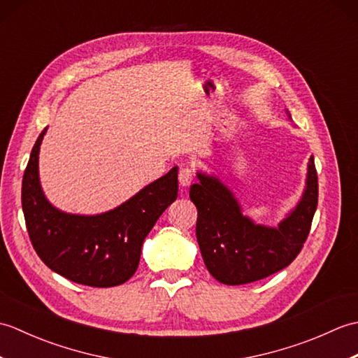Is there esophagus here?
I'll list each match as a JSON object with an SVG mask.
<instances>
[{"label": "esophagus", "instance_id": "obj_1", "mask_svg": "<svg viewBox=\"0 0 358 358\" xmlns=\"http://www.w3.org/2000/svg\"><path fill=\"white\" fill-rule=\"evenodd\" d=\"M194 172L189 169V167H183V169H180V173H178V180H180V185L186 187L189 186L194 181Z\"/></svg>", "mask_w": 358, "mask_h": 358}]
</instances>
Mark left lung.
Segmentation results:
<instances>
[{
    "instance_id": "8db88e82",
    "label": "left lung",
    "mask_w": 358,
    "mask_h": 358,
    "mask_svg": "<svg viewBox=\"0 0 358 358\" xmlns=\"http://www.w3.org/2000/svg\"><path fill=\"white\" fill-rule=\"evenodd\" d=\"M196 177L200 181L191 186L189 196L199 210L196 241L212 277L223 285H246L294 262L308 238L317 209L314 157L309 158L300 201L277 227L257 224L243 214L234 192L215 175L199 171Z\"/></svg>"
}]
</instances>
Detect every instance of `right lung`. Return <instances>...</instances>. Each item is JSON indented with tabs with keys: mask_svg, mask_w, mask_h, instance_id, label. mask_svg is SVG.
Listing matches in <instances>:
<instances>
[{
	"mask_svg": "<svg viewBox=\"0 0 358 358\" xmlns=\"http://www.w3.org/2000/svg\"><path fill=\"white\" fill-rule=\"evenodd\" d=\"M48 127L38 136L22 177L21 203L30 241L53 272L73 283L110 287L131 278L152 227L178 195V167L152 181L120 206L96 215L63 212L45 199L38 158Z\"/></svg>",
	"mask_w": 358,
	"mask_h": 358,
	"instance_id": "1",
	"label": "right lung"
}]
</instances>
